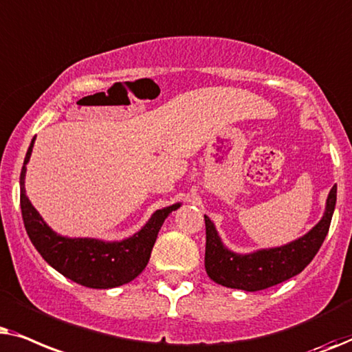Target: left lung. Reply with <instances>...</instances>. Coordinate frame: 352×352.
<instances>
[{
  "label": "left lung",
  "instance_id": "left-lung-1",
  "mask_svg": "<svg viewBox=\"0 0 352 352\" xmlns=\"http://www.w3.org/2000/svg\"><path fill=\"white\" fill-rule=\"evenodd\" d=\"M336 204V185L330 190L325 214L320 222L299 240L289 245L261 250L252 254H235L222 245L214 223L206 222V272L215 283L227 288L259 292L285 282L302 272L320 250Z\"/></svg>",
  "mask_w": 352,
  "mask_h": 352
}]
</instances>
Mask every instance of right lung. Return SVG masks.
<instances>
[{
  "instance_id": "add662e5",
  "label": "right lung",
  "mask_w": 352,
  "mask_h": 352,
  "mask_svg": "<svg viewBox=\"0 0 352 352\" xmlns=\"http://www.w3.org/2000/svg\"><path fill=\"white\" fill-rule=\"evenodd\" d=\"M35 138L25 154L21 172V209L27 235L41 257L59 274L88 288H116L132 282L146 267L164 220L180 204L159 209L138 233L124 241L104 243L91 238H65L54 233L25 196V164Z\"/></svg>"
}]
</instances>
